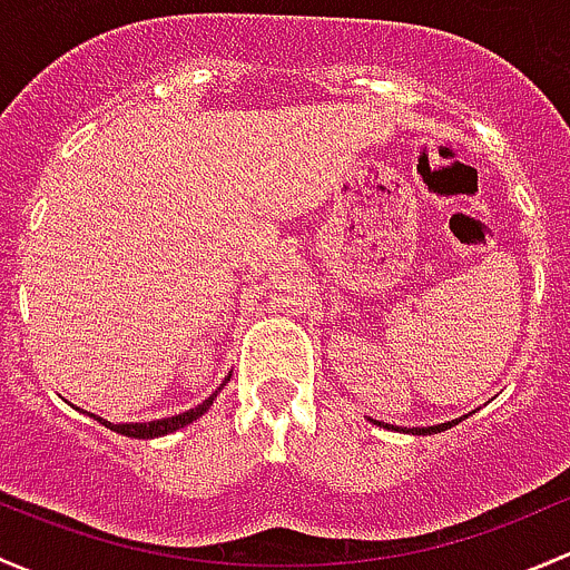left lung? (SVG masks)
I'll list each match as a JSON object with an SVG mask.
<instances>
[{
    "mask_svg": "<svg viewBox=\"0 0 570 570\" xmlns=\"http://www.w3.org/2000/svg\"><path fill=\"white\" fill-rule=\"evenodd\" d=\"M461 420H453V422H442V425H431V428H409L406 433H416V436H431V433H442V431H448V428H453V425H459ZM375 425H384V422H375ZM384 428H390V425H384ZM392 431H395V428H392ZM403 431V428H401Z\"/></svg>",
    "mask_w": 570,
    "mask_h": 570,
    "instance_id": "left-lung-1",
    "label": "left lung"
}]
</instances>
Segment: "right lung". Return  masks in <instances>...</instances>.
<instances>
[{
  "label": "right lung",
  "mask_w": 570,
  "mask_h": 570,
  "mask_svg": "<svg viewBox=\"0 0 570 570\" xmlns=\"http://www.w3.org/2000/svg\"><path fill=\"white\" fill-rule=\"evenodd\" d=\"M227 381H230V375H227V379H225V384H227ZM225 384H222V386H225ZM222 386H219V390H222ZM219 390H216L214 395L208 397V401H203V403H199V406L189 409V412L175 414V416H164V420H150V422H120V425H115V422L104 420V416H96V414H90V416H92V420L104 422V425H107L109 431L122 433V436H131V439H156V436H164V433L178 431V428L189 425V422H195L197 416H203V414L210 409V403H214V397L219 395Z\"/></svg>",
  "instance_id": "right-lung-1"
}]
</instances>
